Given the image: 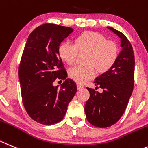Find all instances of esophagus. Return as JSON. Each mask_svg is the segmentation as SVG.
Segmentation results:
<instances>
[{"label":"esophagus","instance_id":"esophagus-1","mask_svg":"<svg viewBox=\"0 0 148 148\" xmlns=\"http://www.w3.org/2000/svg\"><path fill=\"white\" fill-rule=\"evenodd\" d=\"M77 89H78V90L82 89V88H84L83 85H81V84H79V83L77 84Z\"/></svg>","mask_w":148,"mask_h":148}]
</instances>
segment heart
Instances as JSON below:
<instances>
[{
    "label": "heart",
    "instance_id": "b5f03b06",
    "mask_svg": "<svg viewBox=\"0 0 148 148\" xmlns=\"http://www.w3.org/2000/svg\"><path fill=\"white\" fill-rule=\"evenodd\" d=\"M78 53H88L86 66H75L70 69L69 76L79 83L93 78L96 69L105 73L112 67L119 55V47L114 41L107 40L96 32H84L74 38V45L63 43L58 48L60 59L71 66L76 61Z\"/></svg>",
    "mask_w": 148,
    "mask_h": 148
}]
</instances>
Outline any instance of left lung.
I'll list each match as a JSON object with an SVG mask.
<instances>
[{
    "label": "left lung",
    "instance_id": "1",
    "mask_svg": "<svg viewBox=\"0 0 148 148\" xmlns=\"http://www.w3.org/2000/svg\"><path fill=\"white\" fill-rule=\"evenodd\" d=\"M107 28L121 38L122 50L114 66L95 79V85H99L103 92L100 93L87 88L90 93L85 106L87 120L99 128L110 127L119 121L126 109L134 84L135 60L130 41L123 33L112 27Z\"/></svg>",
    "mask_w": 148,
    "mask_h": 148
}]
</instances>
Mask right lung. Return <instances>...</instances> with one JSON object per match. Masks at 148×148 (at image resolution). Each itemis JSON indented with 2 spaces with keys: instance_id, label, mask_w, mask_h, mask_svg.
Wrapping results in <instances>:
<instances>
[{
  "instance_id": "right-lung-1",
  "label": "right lung",
  "mask_w": 148,
  "mask_h": 148,
  "mask_svg": "<svg viewBox=\"0 0 148 148\" xmlns=\"http://www.w3.org/2000/svg\"><path fill=\"white\" fill-rule=\"evenodd\" d=\"M73 30L69 27L43 24L33 30L26 41L19 79L25 109L38 123L49 125L62 121L77 90L75 82L66 78L58 55L60 43ZM57 78L64 80L60 88L53 85Z\"/></svg>"
}]
</instances>
